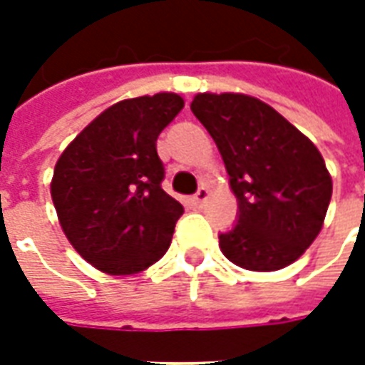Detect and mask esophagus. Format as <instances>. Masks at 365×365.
<instances>
[{
  "label": "esophagus",
  "instance_id": "34e87169",
  "mask_svg": "<svg viewBox=\"0 0 365 365\" xmlns=\"http://www.w3.org/2000/svg\"><path fill=\"white\" fill-rule=\"evenodd\" d=\"M209 195H211V193H209V190H207V187H199V191L195 193V195H193V199H191V201H193L195 205L201 207L203 203H205L207 199H209Z\"/></svg>",
  "mask_w": 365,
  "mask_h": 365
}]
</instances>
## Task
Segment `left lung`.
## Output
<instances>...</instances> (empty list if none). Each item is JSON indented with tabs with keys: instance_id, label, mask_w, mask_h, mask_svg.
Instances as JSON below:
<instances>
[{
	"instance_id": "obj_1",
	"label": "left lung",
	"mask_w": 365,
	"mask_h": 365,
	"mask_svg": "<svg viewBox=\"0 0 365 365\" xmlns=\"http://www.w3.org/2000/svg\"><path fill=\"white\" fill-rule=\"evenodd\" d=\"M191 111L213 136L238 203L221 252L250 272H275L319 237L332 197L321 152L274 107L245 93H197Z\"/></svg>"
}]
</instances>
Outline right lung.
<instances>
[{
    "label": "right lung",
    "mask_w": 365,
    "mask_h": 365,
    "mask_svg": "<svg viewBox=\"0 0 365 365\" xmlns=\"http://www.w3.org/2000/svg\"><path fill=\"white\" fill-rule=\"evenodd\" d=\"M182 109V97L170 91L123 99L60 154L51 182L60 227L103 274H138L170 248L183 207L160 185L156 140Z\"/></svg>",
    "instance_id": "right-lung-1"
}]
</instances>
